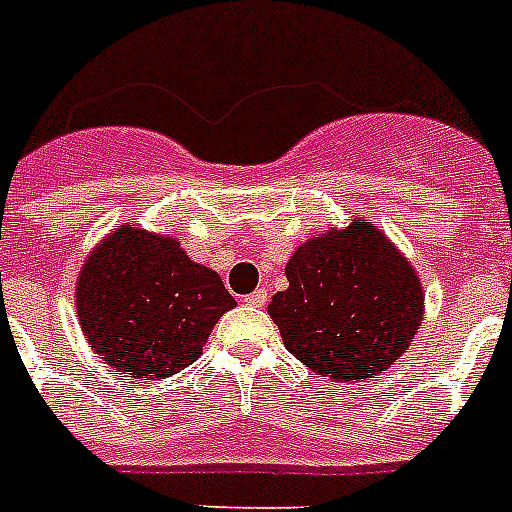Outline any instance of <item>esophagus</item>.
<instances>
[{"instance_id": "esophagus-1", "label": "esophagus", "mask_w": 512, "mask_h": 512, "mask_svg": "<svg viewBox=\"0 0 512 512\" xmlns=\"http://www.w3.org/2000/svg\"><path fill=\"white\" fill-rule=\"evenodd\" d=\"M265 301H268V291L265 288H257V291H252L250 296H244V304L247 306H265Z\"/></svg>"}]
</instances>
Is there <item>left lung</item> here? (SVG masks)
<instances>
[{"label": "left lung", "instance_id": "1", "mask_svg": "<svg viewBox=\"0 0 512 512\" xmlns=\"http://www.w3.org/2000/svg\"><path fill=\"white\" fill-rule=\"evenodd\" d=\"M268 314L288 353L335 381L379 376L407 353L425 296L407 257L371 221L309 239L286 262Z\"/></svg>", "mask_w": 512, "mask_h": 512}]
</instances>
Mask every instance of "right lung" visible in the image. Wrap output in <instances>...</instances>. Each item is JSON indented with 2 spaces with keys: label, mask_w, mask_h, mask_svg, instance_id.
Returning <instances> with one entry per match:
<instances>
[{
  "label": "right lung",
  "mask_w": 512,
  "mask_h": 512,
  "mask_svg": "<svg viewBox=\"0 0 512 512\" xmlns=\"http://www.w3.org/2000/svg\"><path fill=\"white\" fill-rule=\"evenodd\" d=\"M74 299L90 348L139 381L198 361L213 324L237 306L219 273L190 260L177 239L133 224L90 252Z\"/></svg>",
  "instance_id": "obj_1"
}]
</instances>
